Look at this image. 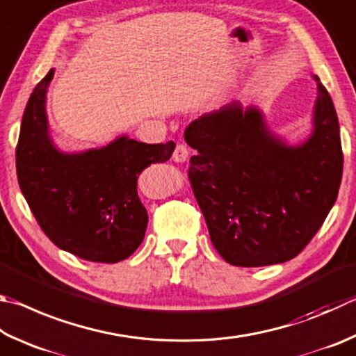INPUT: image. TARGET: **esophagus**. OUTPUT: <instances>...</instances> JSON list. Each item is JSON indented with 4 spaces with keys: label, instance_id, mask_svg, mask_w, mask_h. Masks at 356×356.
Wrapping results in <instances>:
<instances>
[{
    "label": "esophagus",
    "instance_id": "obj_1",
    "mask_svg": "<svg viewBox=\"0 0 356 356\" xmlns=\"http://www.w3.org/2000/svg\"><path fill=\"white\" fill-rule=\"evenodd\" d=\"M188 154H190L188 147H186L184 143H179L172 152V160L179 161V163H184V161L188 159Z\"/></svg>",
    "mask_w": 356,
    "mask_h": 356
}]
</instances>
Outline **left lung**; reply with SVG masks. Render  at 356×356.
I'll return each mask as SVG.
<instances>
[{"label": "left lung", "instance_id": "8db88e82", "mask_svg": "<svg viewBox=\"0 0 356 356\" xmlns=\"http://www.w3.org/2000/svg\"><path fill=\"white\" fill-rule=\"evenodd\" d=\"M313 134L291 147L268 131L255 107L230 102L185 129L188 179L210 240L225 261L255 268L285 263L305 249L338 197L339 122L318 77Z\"/></svg>", "mask_w": 356, "mask_h": 356}]
</instances>
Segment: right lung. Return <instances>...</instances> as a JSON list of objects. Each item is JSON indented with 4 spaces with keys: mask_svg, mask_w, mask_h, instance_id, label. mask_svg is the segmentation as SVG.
<instances>
[{
    "mask_svg": "<svg viewBox=\"0 0 356 356\" xmlns=\"http://www.w3.org/2000/svg\"><path fill=\"white\" fill-rule=\"evenodd\" d=\"M53 76L49 70L24 108L15 149L20 190L57 248L82 260L118 263L145 238L147 213L137 195L140 172L170 160L176 145L120 137L101 149L60 152L49 138L44 112Z\"/></svg>",
    "mask_w": 356,
    "mask_h": 356,
    "instance_id": "obj_1",
    "label": "right lung"
}]
</instances>
